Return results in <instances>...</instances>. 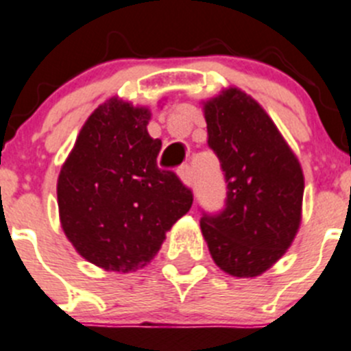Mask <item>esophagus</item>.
Wrapping results in <instances>:
<instances>
[{
  "mask_svg": "<svg viewBox=\"0 0 351 351\" xmlns=\"http://www.w3.org/2000/svg\"><path fill=\"white\" fill-rule=\"evenodd\" d=\"M178 172H179V178H181V181L184 182L186 186H189V188H191L193 182H195V172H193L191 167L186 163V165H182Z\"/></svg>",
  "mask_w": 351,
  "mask_h": 351,
  "instance_id": "34e87169",
  "label": "esophagus"
}]
</instances>
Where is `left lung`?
<instances>
[{
    "mask_svg": "<svg viewBox=\"0 0 351 351\" xmlns=\"http://www.w3.org/2000/svg\"><path fill=\"white\" fill-rule=\"evenodd\" d=\"M203 112L208 146L228 184L222 212H203V238L223 272L255 278L285 255L298 232L302 167L265 110L241 89H226Z\"/></svg>",
    "mask_w": 351,
    "mask_h": 351,
    "instance_id": "1",
    "label": "left lung"
}]
</instances>
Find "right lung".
Segmentation results:
<instances>
[{"mask_svg":"<svg viewBox=\"0 0 351 351\" xmlns=\"http://www.w3.org/2000/svg\"><path fill=\"white\" fill-rule=\"evenodd\" d=\"M148 108L110 98L89 115L56 184L62 228L73 248L105 270L152 262L165 232L189 212L191 189L156 165L162 141Z\"/></svg>","mask_w":351,"mask_h":351,"instance_id":"obj_1","label":"right lung"}]
</instances>
